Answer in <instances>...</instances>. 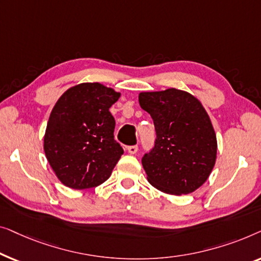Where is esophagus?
Returning <instances> with one entry per match:
<instances>
[{
	"mask_svg": "<svg viewBox=\"0 0 261 261\" xmlns=\"http://www.w3.org/2000/svg\"><path fill=\"white\" fill-rule=\"evenodd\" d=\"M126 150H127V152L131 153V155H135V153L138 151V146H137V145H131V146H127Z\"/></svg>",
	"mask_w": 261,
	"mask_h": 261,
	"instance_id": "esophagus-1",
	"label": "esophagus"
}]
</instances>
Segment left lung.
Listing matches in <instances>:
<instances>
[{"instance_id": "left-lung-1", "label": "left lung", "mask_w": 261, "mask_h": 261, "mask_svg": "<svg viewBox=\"0 0 261 261\" xmlns=\"http://www.w3.org/2000/svg\"><path fill=\"white\" fill-rule=\"evenodd\" d=\"M151 116L156 143L142 160L150 185L169 195L199 189L215 166L218 141L204 106L187 91L171 87L138 94Z\"/></svg>"}]
</instances>
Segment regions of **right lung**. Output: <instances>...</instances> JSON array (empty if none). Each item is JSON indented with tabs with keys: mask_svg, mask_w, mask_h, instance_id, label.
<instances>
[{
	"mask_svg": "<svg viewBox=\"0 0 261 261\" xmlns=\"http://www.w3.org/2000/svg\"><path fill=\"white\" fill-rule=\"evenodd\" d=\"M120 92L99 83H82L65 91L50 112L43 150L62 185L71 189L100 186L124 153L113 138L109 109Z\"/></svg>",
	"mask_w": 261,
	"mask_h": 261,
	"instance_id": "1",
	"label": "right lung"
}]
</instances>
